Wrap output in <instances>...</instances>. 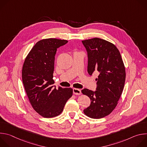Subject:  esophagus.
Here are the masks:
<instances>
[{
  "mask_svg": "<svg viewBox=\"0 0 147 147\" xmlns=\"http://www.w3.org/2000/svg\"><path fill=\"white\" fill-rule=\"evenodd\" d=\"M81 93V92L80 90H79L78 88H73V94L74 95H80Z\"/></svg>",
  "mask_w": 147,
  "mask_h": 147,
  "instance_id": "esophagus-1",
  "label": "esophagus"
}]
</instances>
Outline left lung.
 Segmentation results:
<instances>
[{
  "instance_id": "8db88e82",
  "label": "left lung",
  "mask_w": 147,
  "mask_h": 147,
  "mask_svg": "<svg viewBox=\"0 0 147 147\" xmlns=\"http://www.w3.org/2000/svg\"><path fill=\"white\" fill-rule=\"evenodd\" d=\"M82 42L88 52V73L99 74L96 91L81 90L91 99L90 106L84 113L89 117L100 119L112 113L117 106L124 86L125 67L119 51L110 42L94 38Z\"/></svg>"
}]
</instances>
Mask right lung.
<instances>
[{"instance_id":"1","label":"right lung","mask_w":147,"mask_h":147,"mask_svg":"<svg viewBox=\"0 0 147 147\" xmlns=\"http://www.w3.org/2000/svg\"><path fill=\"white\" fill-rule=\"evenodd\" d=\"M67 40L56 38L40 40L24 60L22 69L24 87L32 108L45 118L59 115L73 95L71 88H56L53 73L57 49Z\"/></svg>"}]
</instances>
